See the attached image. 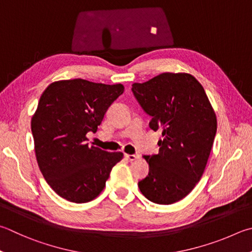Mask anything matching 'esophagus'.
<instances>
[{"label":"esophagus","instance_id":"esophagus-1","mask_svg":"<svg viewBox=\"0 0 252 252\" xmlns=\"http://www.w3.org/2000/svg\"><path fill=\"white\" fill-rule=\"evenodd\" d=\"M125 158L127 159V161H134L139 158L138 154H125Z\"/></svg>","mask_w":252,"mask_h":252}]
</instances>
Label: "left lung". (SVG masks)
<instances>
[{
    "label": "left lung",
    "instance_id": "1",
    "mask_svg": "<svg viewBox=\"0 0 252 252\" xmlns=\"http://www.w3.org/2000/svg\"><path fill=\"white\" fill-rule=\"evenodd\" d=\"M132 93L150 116V127L162 130L158 153L143 155L148 176L139 182L141 193L159 205L176 203L199 182L217 131V119L203 86L189 74H164Z\"/></svg>",
    "mask_w": 252,
    "mask_h": 252
}]
</instances>
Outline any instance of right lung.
I'll use <instances>...</instances> for the list:
<instances>
[{
	"instance_id": "add662e5",
	"label": "right lung",
	"mask_w": 252,
	"mask_h": 252,
	"mask_svg": "<svg viewBox=\"0 0 252 252\" xmlns=\"http://www.w3.org/2000/svg\"><path fill=\"white\" fill-rule=\"evenodd\" d=\"M121 84H95L84 79L50 84L40 95L32 118L39 170L61 197L87 203L101 193L121 152L89 146L86 134L97 131L108 108L123 94Z\"/></svg>"
}]
</instances>
